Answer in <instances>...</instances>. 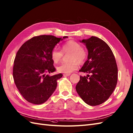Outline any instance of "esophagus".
<instances>
[{"label":"esophagus","instance_id":"obj_1","mask_svg":"<svg viewBox=\"0 0 133 133\" xmlns=\"http://www.w3.org/2000/svg\"><path fill=\"white\" fill-rule=\"evenodd\" d=\"M69 76H70V74H63V76H64V77Z\"/></svg>","mask_w":133,"mask_h":133}]
</instances>
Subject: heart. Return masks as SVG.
Masks as SVG:
<instances>
[{
	"label": "heart",
	"instance_id": "1",
	"mask_svg": "<svg viewBox=\"0 0 133 133\" xmlns=\"http://www.w3.org/2000/svg\"><path fill=\"white\" fill-rule=\"evenodd\" d=\"M62 51L64 54L70 53L69 61L71 62L63 63L59 66L57 70L60 73L69 74L78 69V63L83 64L88 58V53L81 44L76 41L70 40L64 43L62 46ZM62 51L54 48L51 52V58L55 63L61 61L63 57Z\"/></svg>",
	"mask_w": 133,
	"mask_h": 133
}]
</instances>
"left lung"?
Returning <instances> with one entry per match:
<instances>
[{
    "instance_id": "1",
    "label": "left lung",
    "mask_w": 133,
    "mask_h": 133,
    "mask_svg": "<svg viewBox=\"0 0 133 133\" xmlns=\"http://www.w3.org/2000/svg\"><path fill=\"white\" fill-rule=\"evenodd\" d=\"M80 42L86 45L88 56L79 72L91 75L81 76L76 90L87 104L100 105L110 96L117 84V67L115 57L108 44L96 37Z\"/></svg>"
}]
</instances>
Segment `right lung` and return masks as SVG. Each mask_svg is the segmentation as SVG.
<instances>
[{
	"instance_id": "right-lung-1",
	"label": "right lung",
	"mask_w": 133,
	"mask_h": 133,
	"mask_svg": "<svg viewBox=\"0 0 133 133\" xmlns=\"http://www.w3.org/2000/svg\"><path fill=\"white\" fill-rule=\"evenodd\" d=\"M67 37H34L23 44L17 52L13 69L14 81L22 96L30 103L43 104L55 91L57 81L62 74L50 76L45 74L56 71L51 52L60 41Z\"/></svg>"
}]
</instances>
